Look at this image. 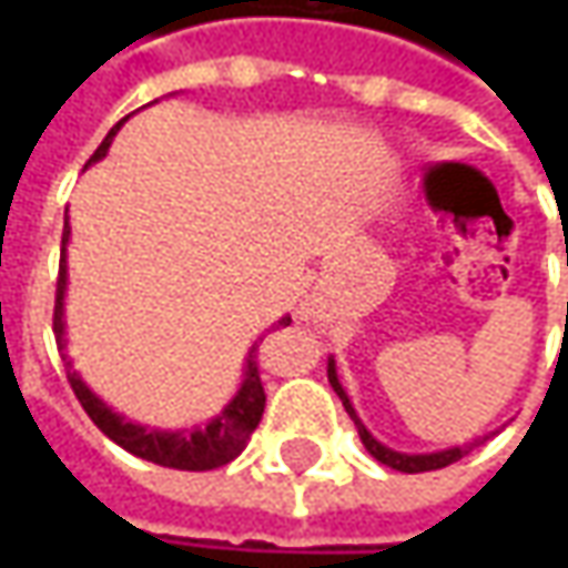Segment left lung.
I'll list each match as a JSON object with an SVG mask.
<instances>
[{
  "label": "left lung",
  "instance_id": "8db88e82",
  "mask_svg": "<svg viewBox=\"0 0 568 568\" xmlns=\"http://www.w3.org/2000/svg\"><path fill=\"white\" fill-rule=\"evenodd\" d=\"M566 265H568V252H566ZM328 382H332V388L338 392L341 404H344V410L351 414V420L357 426V433H361V443L366 446V452L382 462L385 468H395L404 470V474H420V470H439L452 465V462H458V458H465L470 448L477 446L480 439H474V443H465V446H452V448H439V452H424V455H410V452H395V448L382 446L379 439L363 426V420L357 417V410H354V404L347 398V392H344V385L338 382V369H335V361L328 357Z\"/></svg>",
  "mask_w": 568,
  "mask_h": 568
}]
</instances>
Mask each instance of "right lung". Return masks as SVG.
Returning <instances> with one entry per match:
<instances>
[{"label":"right lung","mask_w":568,"mask_h":568,"mask_svg":"<svg viewBox=\"0 0 568 568\" xmlns=\"http://www.w3.org/2000/svg\"><path fill=\"white\" fill-rule=\"evenodd\" d=\"M125 122V120H122ZM122 122H116L110 129V135L100 142V148L91 154L88 164H98L100 158H106L113 135L120 132ZM69 221L62 227V258H59V281H55V310H53V332L55 344L62 351V361L69 366V382H72V392L81 402V407L88 410V417L98 424L103 436H110L116 446L125 452L139 455L144 462H154V465H164V468L176 470H214L221 465L233 462L246 443H250L252 429L262 420V410H265V388L258 379V341L250 347L246 363H243V382L236 388V395L230 398L227 407L211 417L205 426H195V429H151V426L132 424L125 420L122 414H116L110 404L98 398L88 382L78 376L72 369V361L65 354V284H69V268H65V246H69ZM277 325H291V316L277 318ZM274 328V325H272Z\"/></svg>","instance_id":"obj_1"}]
</instances>
